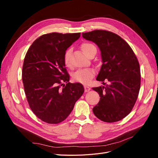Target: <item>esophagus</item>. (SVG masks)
<instances>
[{"instance_id": "obj_1", "label": "esophagus", "mask_w": 158, "mask_h": 158, "mask_svg": "<svg viewBox=\"0 0 158 158\" xmlns=\"http://www.w3.org/2000/svg\"><path fill=\"white\" fill-rule=\"evenodd\" d=\"M91 89V88L89 86H87V85H84V91L85 92H88Z\"/></svg>"}]
</instances>
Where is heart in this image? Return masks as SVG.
<instances>
[{"mask_svg": "<svg viewBox=\"0 0 158 158\" xmlns=\"http://www.w3.org/2000/svg\"><path fill=\"white\" fill-rule=\"evenodd\" d=\"M81 48L85 55H88L90 51L95 47L94 45L89 44V43H85L81 46ZM72 52V49H69L65 52L64 55V63L66 66H70V55ZM95 75V70L92 69H79L76 71L73 74V78L75 81L84 84H88L90 82Z\"/></svg>", "mask_w": 158, "mask_h": 158, "instance_id": "b5f03b06", "label": "heart"}]
</instances>
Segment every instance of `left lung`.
<instances>
[{
    "mask_svg": "<svg viewBox=\"0 0 158 158\" xmlns=\"http://www.w3.org/2000/svg\"><path fill=\"white\" fill-rule=\"evenodd\" d=\"M82 37L96 44L101 51L102 65L96 80L108 84L92 89L99 94V102L93 108L102 121L113 123L131 113L140 88V65L127 43L113 32L94 30Z\"/></svg>",
    "mask_w": 158,
    "mask_h": 158,
    "instance_id": "left-lung-1",
    "label": "left lung"
}]
</instances>
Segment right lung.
<instances>
[{
    "label": "right lung",
    "mask_w": 158,
    "mask_h": 158,
    "mask_svg": "<svg viewBox=\"0 0 158 158\" xmlns=\"http://www.w3.org/2000/svg\"><path fill=\"white\" fill-rule=\"evenodd\" d=\"M80 37V33H47L37 38L26 55L22 81L26 98L33 113L45 123L63 121L84 92L82 84L69 82L64 63L66 49Z\"/></svg>",
    "instance_id": "1"
}]
</instances>
